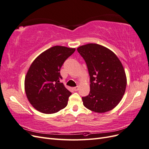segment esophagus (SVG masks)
<instances>
[{
	"mask_svg": "<svg viewBox=\"0 0 149 149\" xmlns=\"http://www.w3.org/2000/svg\"><path fill=\"white\" fill-rule=\"evenodd\" d=\"M79 86H76V87H74L73 89H74V91H78V90L79 89Z\"/></svg>",
	"mask_w": 149,
	"mask_h": 149,
	"instance_id": "esophagus-1",
	"label": "esophagus"
}]
</instances>
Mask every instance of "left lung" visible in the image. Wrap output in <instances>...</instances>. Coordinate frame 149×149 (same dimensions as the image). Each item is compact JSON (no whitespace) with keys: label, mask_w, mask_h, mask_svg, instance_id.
Returning <instances> with one entry per match:
<instances>
[{"label":"left lung","mask_w":149,"mask_h":149,"mask_svg":"<svg viewBox=\"0 0 149 149\" xmlns=\"http://www.w3.org/2000/svg\"><path fill=\"white\" fill-rule=\"evenodd\" d=\"M77 50L86 63L91 82L89 95L82 97L83 105L97 113L113 109L121 101L127 85L122 63L113 52L101 45L88 43Z\"/></svg>","instance_id":"8db88e82"}]
</instances>
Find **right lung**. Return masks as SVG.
<instances>
[{
	"label": "right lung",
	"mask_w": 149,
	"mask_h": 149,
	"mask_svg": "<svg viewBox=\"0 0 149 149\" xmlns=\"http://www.w3.org/2000/svg\"><path fill=\"white\" fill-rule=\"evenodd\" d=\"M75 49L54 46L39 55L31 64L25 78V91L36 110L53 114L67 106L71 93L60 82V68Z\"/></svg>",
	"instance_id": "add662e5"
}]
</instances>
